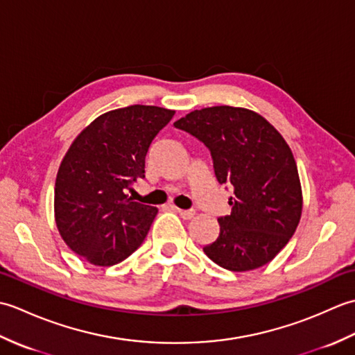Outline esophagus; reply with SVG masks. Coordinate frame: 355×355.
<instances>
[{
	"label": "esophagus",
	"instance_id": "esophagus-1",
	"mask_svg": "<svg viewBox=\"0 0 355 355\" xmlns=\"http://www.w3.org/2000/svg\"><path fill=\"white\" fill-rule=\"evenodd\" d=\"M175 210V212L183 218V220H191V218H193L195 216V210L193 209H189V210H183V209H178V207H175L173 209Z\"/></svg>",
	"mask_w": 355,
	"mask_h": 355
}]
</instances>
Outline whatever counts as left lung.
Wrapping results in <instances>:
<instances>
[{"instance_id":"1","label":"left lung","mask_w":355,"mask_h":355,"mask_svg":"<svg viewBox=\"0 0 355 355\" xmlns=\"http://www.w3.org/2000/svg\"><path fill=\"white\" fill-rule=\"evenodd\" d=\"M173 126L205 143L220 184H230V215L202 250L218 266L248 271L288 244L302 215V189L290 146L258 112L221 105L195 110Z\"/></svg>"}]
</instances>
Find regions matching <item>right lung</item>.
Wrapping results in <instances>:
<instances>
[{"mask_svg":"<svg viewBox=\"0 0 355 355\" xmlns=\"http://www.w3.org/2000/svg\"><path fill=\"white\" fill-rule=\"evenodd\" d=\"M175 111L131 105L105 112L67 150L55 184V220L65 244L93 266L110 267L145 241L157 207L125 193L145 178V158Z\"/></svg>","mask_w":355,"mask_h":355,"instance_id":"add662e5","label":"right lung"}]
</instances>
